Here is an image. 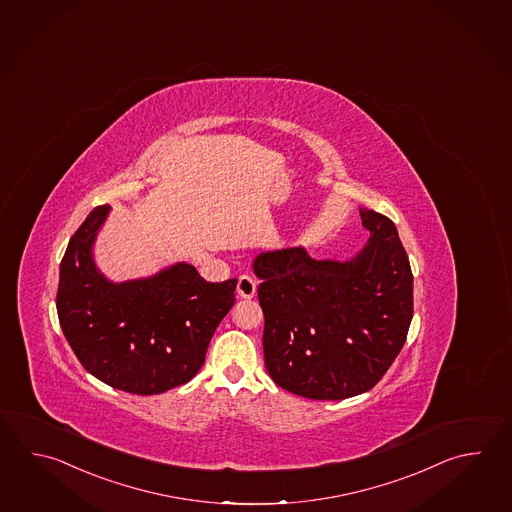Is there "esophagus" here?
<instances>
[{
  "label": "esophagus",
  "instance_id": "obj_1",
  "mask_svg": "<svg viewBox=\"0 0 512 512\" xmlns=\"http://www.w3.org/2000/svg\"><path fill=\"white\" fill-rule=\"evenodd\" d=\"M255 292H257V282L250 275H242L239 277V284H237V293H239V297L242 299H251V297H255Z\"/></svg>",
  "mask_w": 512,
  "mask_h": 512
}]
</instances>
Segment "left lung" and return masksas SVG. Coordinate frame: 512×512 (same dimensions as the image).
<instances>
[{"label": "left lung", "mask_w": 512, "mask_h": 512, "mask_svg": "<svg viewBox=\"0 0 512 512\" xmlns=\"http://www.w3.org/2000/svg\"><path fill=\"white\" fill-rule=\"evenodd\" d=\"M370 231L348 261H317L303 246L262 251L264 365L275 385L339 401L368 392L407 341L414 277L392 220L361 208Z\"/></svg>", "instance_id": "left-lung-1"}]
</instances>
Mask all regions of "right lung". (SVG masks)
Wrapping results in <instances>:
<instances>
[{
    "instance_id": "right-lung-1",
    "label": "right lung",
    "mask_w": 512,
    "mask_h": 512,
    "mask_svg": "<svg viewBox=\"0 0 512 512\" xmlns=\"http://www.w3.org/2000/svg\"><path fill=\"white\" fill-rule=\"evenodd\" d=\"M111 208H94L60 264L58 319L89 374L136 396L188 383L235 303L237 279L208 282L177 262L133 281L113 282L96 268L94 240Z\"/></svg>"
}]
</instances>
